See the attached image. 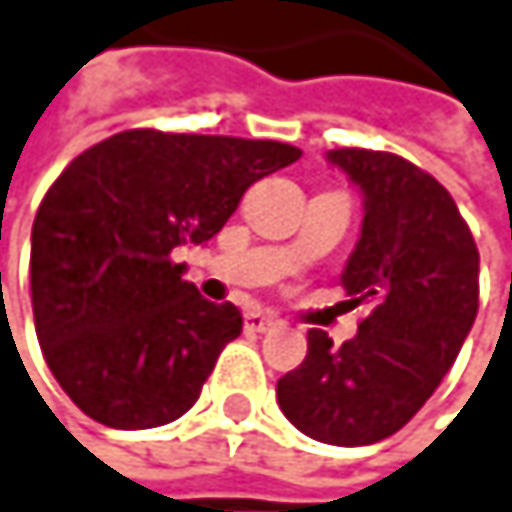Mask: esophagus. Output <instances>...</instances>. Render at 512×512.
<instances>
[{
    "label": "esophagus",
    "mask_w": 512,
    "mask_h": 512,
    "mask_svg": "<svg viewBox=\"0 0 512 512\" xmlns=\"http://www.w3.org/2000/svg\"><path fill=\"white\" fill-rule=\"evenodd\" d=\"M276 327V318L267 315V312H245V331H254V334H267Z\"/></svg>",
    "instance_id": "1"
}]
</instances>
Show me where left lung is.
Segmentation results:
<instances>
[{
	"instance_id": "1",
	"label": "left lung",
	"mask_w": 512,
	"mask_h": 512,
	"mask_svg": "<svg viewBox=\"0 0 512 512\" xmlns=\"http://www.w3.org/2000/svg\"><path fill=\"white\" fill-rule=\"evenodd\" d=\"M327 160L364 194L343 288L370 312L340 349L309 331V352L276 397L306 437L370 446L404 428L455 364L480 306V251L449 191L416 163L367 148Z\"/></svg>"
}]
</instances>
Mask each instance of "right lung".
I'll use <instances>...</instances> for the list:
<instances>
[{
	"mask_svg": "<svg viewBox=\"0 0 512 512\" xmlns=\"http://www.w3.org/2000/svg\"><path fill=\"white\" fill-rule=\"evenodd\" d=\"M303 151L273 139L124 130L78 154L32 224L29 288L45 361L93 422L142 431L185 416L242 334L172 251L212 239L258 178Z\"/></svg>",
	"mask_w": 512,
	"mask_h": 512,
	"instance_id": "right-lung-1",
	"label": "right lung"
}]
</instances>
